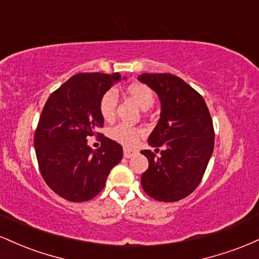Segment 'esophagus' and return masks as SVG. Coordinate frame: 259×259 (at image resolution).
<instances>
[{"instance_id":"esophagus-1","label":"esophagus","mask_w":259,"mask_h":259,"mask_svg":"<svg viewBox=\"0 0 259 259\" xmlns=\"http://www.w3.org/2000/svg\"><path fill=\"white\" fill-rule=\"evenodd\" d=\"M136 151L135 150H132V148H127V147H124V157L125 158H130V157L133 156V154H135Z\"/></svg>"}]
</instances>
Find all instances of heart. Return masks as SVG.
I'll return each instance as SVG.
<instances>
[{"instance_id": "b5f03b06", "label": "heart", "mask_w": 259, "mask_h": 259, "mask_svg": "<svg viewBox=\"0 0 259 259\" xmlns=\"http://www.w3.org/2000/svg\"><path fill=\"white\" fill-rule=\"evenodd\" d=\"M126 92L129 96L135 101L142 109L151 108L154 103V95L152 90L147 85L141 82H134L126 88ZM118 95L115 90H108L102 95L100 100V113L102 118L107 121L114 119L115 109H117ZM144 134V130L140 127L129 125V124L121 123L115 125L109 133L111 138L124 146H134L138 141L139 136Z\"/></svg>"}]
</instances>
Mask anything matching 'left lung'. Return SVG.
I'll return each mask as SVG.
<instances>
[{"mask_svg": "<svg viewBox=\"0 0 259 259\" xmlns=\"http://www.w3.org/2000/svg\"><path fill=\"white\" fill-rule=\"evenodd\" d=\"M138 79L158 95L159 120L147 141L152 147H163L159 157L141 151L148 159L141 175L142 189L157 201L183 200L201 183L213 153L209 111L203 97L179 76L145 73Z\"/></svg>", "mask_w": 259, "mask_h": 259, "instance_id": "8db88e82", "label": "left lung"}]
</instances>
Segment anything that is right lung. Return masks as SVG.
<instances>
[{"label": "right lung", "mask_w": 259, "mask_h": 259, "mask_svg": "<svg viewBox=\"0 0 259 259\" xmlns=\"http://www.w3.org/2000/svg\"><path fill=\"white\" fill-rule=\"evenodd\" d=\"M119 73H80L61 85L45 103L34 136L40 173L50 189L70 202L99 195L111 169L123 158V147L102 138L94 151L88 138L103 126L100 100Z\"/></svg>", "instance_id": "1"}]
</instances>
